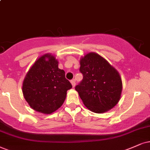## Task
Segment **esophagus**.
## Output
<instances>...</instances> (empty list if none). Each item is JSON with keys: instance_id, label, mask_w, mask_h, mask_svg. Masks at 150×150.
I'll return each mask as SVG.
<instances>
[{"instance_id": "34e87169", "label": "esophagus", "mask_w": 150, "mask_h": 150, "mask_svg": "<svg viewBox=\"0 0 150 150\" xmlns=\"http://www.w3.org/2000/svg\"><path fill=\"white\" fill-rule=\"evenodd\" d=\"M71 84H72V86H73V87H75V81H74V80H71Z\"/></svg>"}]
</instances>
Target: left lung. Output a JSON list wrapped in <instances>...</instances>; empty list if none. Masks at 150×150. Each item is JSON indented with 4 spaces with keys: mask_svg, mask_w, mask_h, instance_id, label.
Here are the masks:
<instances>
[{
    "mask_svg": "<svg viewBox=\"0 0 150 150\" xmlns=\"http://www.w3.org/2000/svg\"><path fill=\"white\" fill-rule=\"evenodd\" d=\"M79 71L83 79L75 90L88 109L101 113L117 105L122 92V80L107 60L96 53H88L81 59Z\"/></svg>",
    "mask_w": 150,
    "mask_h": 150,
    "instance_id": "obj_1",
    "label": "left lung"
}]
</instances>
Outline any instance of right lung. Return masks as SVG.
<instances>
[{
	"instance_id": "obj_1",
	"label": "right lung",
	"mask_w": 150,
	"mask_h": 150,
	"mask_svg": "<svg viewBox=\"0 0 150 150\" xmlns=\"http://www.w3.org/2000/svg\"><path fill=\"white\" fill-rule=\"evenodd\" d=\"M71 88L65 72L58 68L57 60L46 54L38 59L28 71L23 83V93L34 110L50 114L63 105L66 91Z\"/></svg>"
}]
</instances>
